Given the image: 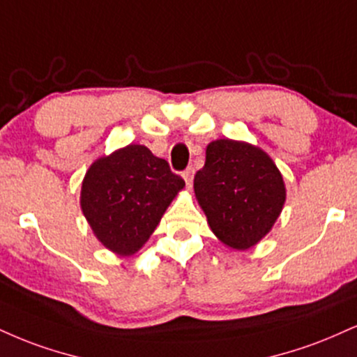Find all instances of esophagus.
<instances>
[{"mask_svg":"<svg viewBox=\"0 0 357 357\" xmlns=\"http://www.w3.org/2000/svg\"><path fill=\"white\" fill-rule=\"evenodd\" d=\"M183 178H184V181H186L188 186H191L192 178H195V167H188V169L183 173Z\"/></svg>","mask_w":357,"mask_h":357,"instance_id":"34e87169","label":"esophagus"}]
</instances>
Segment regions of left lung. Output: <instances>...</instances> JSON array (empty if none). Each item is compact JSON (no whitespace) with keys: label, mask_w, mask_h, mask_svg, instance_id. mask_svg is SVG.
Here are the masks:
<instances>
[{"label":"left lung","mask_w":357,"mask_h":357,"mask_svg":"<svg viewBox=\"0 0 357 357\" xmlns=\"http://www.w3.org/2000/svg\"><path fill=\"white\" fill-rule=\"evenodd\" d=\"M195 195L216 238L249 249L271 231L286 201L278 166L263 149L244 141L216 139L206 148Z\"/></svg>","instance_id":"1"}]
</instances>
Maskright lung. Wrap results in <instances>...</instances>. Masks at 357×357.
Returning a JSON list of instances; mask_svg holds the SVG:
<instances>
[{
    "instance_id": "add662e5",
    "label": "right lung",
    "mask_w": 357,
    "mask_h": 357,
    "mask_svg": "<svg viewBox=\"0 0 357 357\" xmlns=\"http://www.w3.org/2000/svg\"><path fill=\"white\" fill-rule=\"evenodd\" d=\"M183 188V178L167 161L146 146L130 144L89 166L81 186V209L102 246L131 256L148 241Z\"/></svg>"
}]
</instances>
